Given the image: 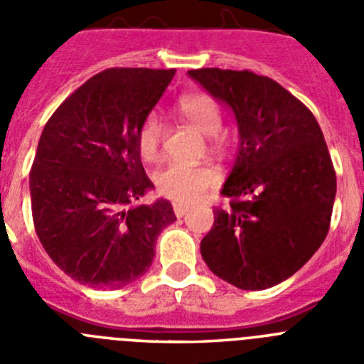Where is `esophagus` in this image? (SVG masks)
I'll return each mask as SVG.
<instances>
[{"instance_id":"obj_1","label":"esophagus","mask_w":364,"mask_h":364,"mask_svg":"<svg viewBox=\"0 0 364 364\" xmlns=\"http://www.w3.org/2000/svg\"><path fill=\"white\" fill-rule=\"evenodd\" d=\"M173 211H175V215L178 218L184 217V215L189 211V205L184 204V202H175V204H173Z\"/></svg>"}]
</instances>
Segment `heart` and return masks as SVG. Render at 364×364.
<instances>
[{
	"mask_svg": "<svg viewBox=\"0 0 364 364\" xmlns=\"http://www.w3.org/2000/svg\"><path fill=\"white\" fill-rule=\"evenodd\" d=\"M176 111L191 127L204 136H215L220 131L222 114L218 104L205 92L184 95L176 104ZM162 140V122L156 114H149L138 131V151L142 159H156ZM217 182V173L208 166L167 164L154 173V186L162 197L178 202L197 198L202 191Z\"/></svg>",
	"mask_w": 364,
	"mask_h": 364,
	"instance_id": "obj_1",
	"label": "heart"
}]
</instances>
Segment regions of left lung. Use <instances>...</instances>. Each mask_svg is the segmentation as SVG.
I'll use <instances>...</instances> for the list:
<instances>
[{
	"instance_id": "1",
	"label": "left lung",
	"mask_w": 364,
	"mask_h": 364,
	"mask_svg": "<svg viewBox=\"0 0 364 364\" xmlns=\"http://www.w3.org/2000/svg\"><path fill=\"white\" fill-rule=\"evenodd\" d=\"M233 112L239 151L222 186L228 208L200 242L208 268L240 290L291 277L326 239L336 171L323 131L306 105L252 70H188Z\"/></svg>"
}]
</instances>
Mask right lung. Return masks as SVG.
Here are the masks:
<instances>
[{
    "instance_id": "add662e5",
    "label": "right lung",
    "mask_w": 364,
    "mask_h": 364,
    "mask_svg": "<svg viewBox=\"0 0 364 364\" xmlns=\"http://www.w3.org/2000/svg\"><path fill=\"white\" fill-rule=\"evenodd\" d=\"M175 69H107L54 111L31 169L34 228L58 268L91 288H122L154 259L176 220L169 200L133 205L153 189L138 131Z\"/></svg>"
}]
</instances>
